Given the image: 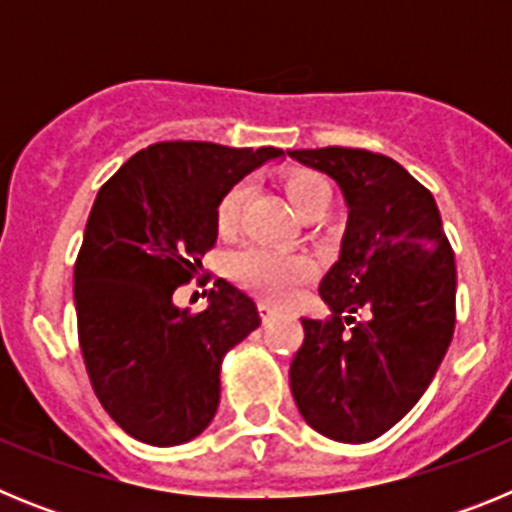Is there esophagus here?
<instances>
[{"instance_id": "34e87169", "label": "esophagus", "mask_w": 512, "mask_h": 512, "mask_svg": "<svg viewBox=\"0 0 512 512\" xmlns=\"http://www.w3.org/2000/svg\"><path fill=\"white\" fill-rule=\"evenodd\" d=\"M259 312H261V318L269 320V318H274V315H277L279 307H274L271 302H259Z\"/></svg>"}]
</instances>
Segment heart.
<instances>
[{
	"instance_id": "1",
	"label": "heart",
	"mask_w": 512,
	"mask_h": 512,
	"mask_svg": "<svg viewBox=\"0 0 512 512\" xmlns=\"http://www.w3.org/2000/svg\"><path fill=\"white\" fill-rule=\"evenodd\" d=\"M282 187L289 205L295 207L297 215L302 217H320L328 210L330 197H333L330 184L315 171H292L284 179ZM246 200V184H233L223 194V200L217 205V230L220 233L230 235L238 228ZM228 271L235 282L256 292V295L269 297V300H287L300 284H305L315 274V264L302 253L251 246L230 256Z\"/></svg>"
}]
</instances>
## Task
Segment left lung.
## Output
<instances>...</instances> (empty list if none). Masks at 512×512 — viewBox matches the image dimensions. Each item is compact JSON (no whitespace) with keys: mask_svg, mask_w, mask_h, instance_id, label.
<instances>
[{"mask_svg":"<svg viewBox=\"0 0 512 512\" xmlns=\"http://www.w3.org/2000/svg\"><path fill=\"white\" fill-rule=\"evenodd\" d=\"M328 174L348 207L341 256L320 282L328 320L302 318L289 387L310 428L366 443L410 413L456 323V264L433 194L361 148L287 151Z\"/></svg>","mask_w":512,"mask_h":512,"instance_id":"1","label":"left lung"}]
</instances>
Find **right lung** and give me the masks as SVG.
I'll return each instance as SVG.
<instances>
[{
  "label": "right lung",
  "instance_id": "add662e5",
  "mask_svg": "<svg viewBox=\"0 0 512 512\" xmlns=\"http://www.w3.org/2000/svg\"><path fill=\"white\" fill-rule=\"evenodd\" d=\"M279 148L202 140L153 143L99 189L74 266L79 346L102 408L128 436L179 446L220 405V366L261 325L256 302L225 279L210 305L174 302L217 241V205Z\"/></svg>",
  "mask_w": 512,
  "mask_h": 512
}]
</instances>
